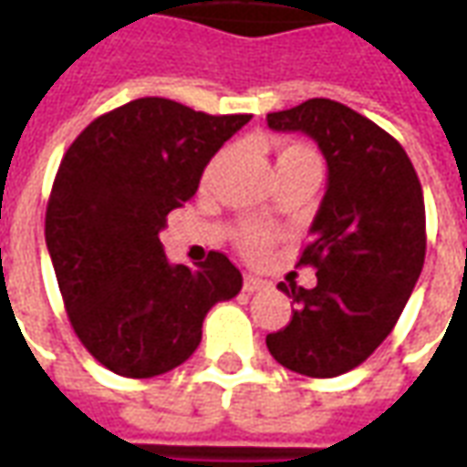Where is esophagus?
Listing matches in <instances>:
<instances>
[{"label": "esophagus", "instance_id": "obj_1", "mask_svg": "<svg viewBox=\"0 0 467 467\" xmlns=\"http://www.w3.org/2000/svg\"><path fill=\"white\" fill-rule=\"evenodd\" d=\"M243 285L247 293H257V290H267V287H270V283H267V280H263V277H257V275H253V273L244 275Z\"/></svg>", "mask_w": 467, "mask_h": 467}]
</instances>
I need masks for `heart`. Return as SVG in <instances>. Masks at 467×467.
Instances as JSON below:
<instances>
[{
	"instance_id": "b5f03b06",
	"label": "heart",
	"mask_w": 467,
	"mask_h": 467,
	"mask_svg": "<svg viewBox=\"0 0 467 467\" xmlns=\"http://www.w3.org/2000/svg\"><path fill=\"white\" fill-rule=\"evenodd\" d=\"M223 160L224 154H220V157L210 164L207 174H214V170L223 164ZM295 160H315L313 150H307L305 144H287V147H283L280 154H277V164L295 162ZM270 243H273V234L265 233L260 227H247V230H243V234H240V247H243V253L250 254V257H260V254L267 253Z\"/></svg>"
}]
</instances>
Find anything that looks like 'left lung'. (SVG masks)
<instances>
[{
  "label": "left lung",
  "instance_id": "1",
  "mask_svg": "<svg viewBox=\"0 0 467 467\" xmlns=\"http://www.w3.org/2000/svg\"><path fill=\"white\" fill-rule=\"evenodd\" d=\"M267 127L313 137L327 162V190L300 263L317 270L293 297V320L267 335L283 368L335 378L358 368L392 333L425 263V202L400 142L350 107L315 97Z\"/></svg>",
  "mask_w": 467,
  "mask_h": 467
}]
</instances>
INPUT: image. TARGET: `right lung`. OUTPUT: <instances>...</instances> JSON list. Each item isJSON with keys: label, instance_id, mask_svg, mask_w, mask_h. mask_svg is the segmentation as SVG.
<instances>
[{"label": "right lung", "instance_id": "right-lung-1", "mask_svg": "<svg viewBox=\"0 0 467 467\" xmlns=\"http://www.w3.org/2000/svg\"><path fill=\"white\" fill-rule=\"evenodd\" d=\"M253 115H204L142 97L89 122L57 170L45 237L69 323L124 378L182 365L214 303L243 290L227 254L170 265L160 233L200 187L214 152Z\"/></svg>", "mask_w": 467, "mask_h": 467}]
</instances>
